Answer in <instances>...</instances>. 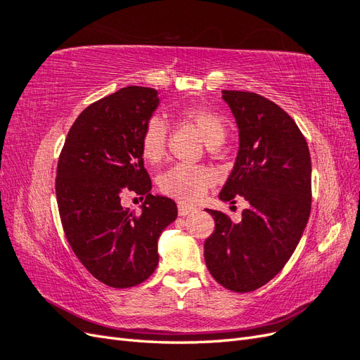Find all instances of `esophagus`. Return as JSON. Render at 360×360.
Segmentation results:
<instances>
[{
  "mask_svg": "<svg viewBox=\"0 0 360 360\" xmlns=\"http://www.w3.org/2000/svg\"><path fill=\"white\" fill-rule=\"evenodd\" d=\"M193 210H195L193 207L184 205V204H179V214H180V216H188V214H191Z\"/></svg>",
  "mask_w": 360,
  "mask_h": 360,
  "instance_id": "34e87169",
  "label": "esophagus"
}]
</instances>
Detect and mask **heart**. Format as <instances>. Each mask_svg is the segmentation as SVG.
Here are the masks:
<instances>
[{"label": "heart", "mask_w": 360, "mask_h": 360, "mask_svg": "<svg viewBox=\"0 0 360 360\" xmlns=\"http://www.w3.org/2000/svg\"><path fill=\"white\" fill-rule=\"evenodd\" d=\"M180 117L197 127L207 146L219 147L226 138V123L222 115L204 106H184ZM168 126L159 115L151 117L141 138V153L148 163H159L167 153ZM214 181V174L204 167L176 165L163 172L159 186L167 195L184 202L198 201Z\"/></svg>", "instance_id": "b5f03b06"}]
</instances>
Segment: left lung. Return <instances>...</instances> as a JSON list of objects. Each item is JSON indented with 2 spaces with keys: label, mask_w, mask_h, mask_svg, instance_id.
Here are the masks:
<instances>
[{
  "label": "left lung",
  "mask_w": 360,
  "mask_h": 360,
  "mask_svg": "<svg viewBox=\"0 0 360 360\" xmlns=\"http://www.w3.org/2000/svg\"><path fill=\"white\" fill-rule=\"evenodd\" d=\"M238 129V151L219 200L243 197L240 222L207 209L214 233L204 243L207 269L236 292L274 279L299 245L311 213V156L294 120L266 97L224 90Z\"/></svg>",
  "instance_id": "1"
}]
</instances>
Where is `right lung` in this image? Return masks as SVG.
Segmentation results:
<instances>
[{"instance_id": "1", "label": "right lung", "mask_w": 360, "mask_h": 360, "mask_svg": "<svg viewBox=\"0 0 360 360\" xmlns=\"http://www.w3.org/2000/svg\"><path fill=\"white\" fill-rule=\"evenodd\" d=\"M158 105L155 89L136 85L91 103L75 120L58 159L56 192L68 242L84 267L114 288L151 276L159 237L177 219L176 202L151 195L141 153ZM127 190L146 195L139 214L121 205Z\"/></svg>"}]
</instances>
